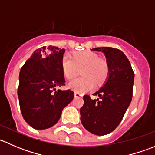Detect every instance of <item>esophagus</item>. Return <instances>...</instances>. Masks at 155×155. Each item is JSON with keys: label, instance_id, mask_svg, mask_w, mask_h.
<instances>
[{"label": "esophagus", "instance_id": "34e87169", "mask_svg": "<svg viewBox=\"0 0 155 155\" xmlns=\"http://www.w3.org/2000/svg\"><path fill=\"white\" fill-rule=\"evenodd\" d=\"M74 97H82V94L78 91H75L74 92Z\"/></svg>", "mask_w": 155, "mask_h": 155}]
</instances>
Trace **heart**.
Returning a JSON list of instances; mask_svg holds the SVG:
<instances>
[{
  "mask_svg": "<svg viewBox=\"0 0 155 155\" xmlns=\"http://www.w3.org/2000/svg\"><path fill=\"white\" fill-rule=\"evenodd\" d=\"M82 69V77L76 78L70 81L68 87L78 92H84L93 88L94 82L101 84L109 73L107 62L99 58L93 51H84L73 54V58L68 54H64L61 60V69L67 79H73Z\"/></svg>",
  "mask_w": 155,
  "mask_h": 155,
  "instance_id": "obj_1",
  "label": "heart"
}]
</instances>
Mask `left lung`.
<instances>
[{
  "label": "left lung",
  "mask_w": 155,
  "mask_h": 155,
  "mask_svg": "<svg viewBox=\"0 0 155 155\" xmlns=\"http://www.w3.org/2000/svg\"><path fill=\"white\" fill-rule=\"evenodd\" d=\"M91 50L105 54L109 73L103 86L94 94L98 95L100 100L84 96V105L80 109L81 121L87 131L104 136L118 126L130 106L134 73L129 60L121 50L111 47Z\"/></svg>",
  "instance_id": "left-lung-1"
}]
</instances>
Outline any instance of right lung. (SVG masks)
<instances>
[{
	"label": "right lung",
	"mask_w": 155,
	"mask_h": 155,
	"mask_svg": "<svg viewBox=\"0 0 155 155\" xmlns=\"http://www.w3.org/2000/svg\"><path fill=\"white\" fill-rule=\"evenodd\" d=\"M64 52V48L43 46L33 52L20 70V109L26 122L36 130L54 126L74 97L72 91L56 90L65 85L61 69Z\"/></svg>",
	"instance_id": "add662e5"
}]
</instances>
